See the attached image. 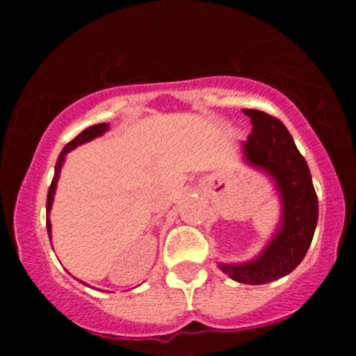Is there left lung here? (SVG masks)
<instances>
[{
    "label": "left lung",
    "mask_w": 356,
    "mask_h": 356,
    "mask_svg": "<svg viewBox=\"0 0 356 356\" xmlns=\"http://www.w3.org/2000/svg\"><path fill=\"white\" fill-rule=\"evenodd\" d=\"M251 134L241 143L243 160L275 184L281 220L264 250L241 264L218 261V268L243 284H267L293 272L307 254L318 220V201L310 168L279 118L260 110H243Z\"/></svg>",
    "instance_id": "8db88e82"
}]
</instances>
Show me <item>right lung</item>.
I'll list each match as a JSON object with an SVG mask.
<instances>
[{"mask_svg":"<svg viewBox=\"0 0 356 356\" xmlns=\"http://www.w3.org/2000/svg\"><path fill=\"white\" fill-rule=\"evenodd\" d=\"M108 129H110V124H96V125H91V127L84 129V131H82L81 134L77 136V138L72 139V141L68 143L65 148L62 149V153H60L58 160H56V165H55V177H53L51 186H49L48 201H46V213H48V217H46V227H48V234H49V236H51V222H49V211H51L53 200H55L56 182H58L60 172H62L63 163H65V156L68 155V153L72 152V149L77 148V146L84 145V143H89V141H92V139H96V138H99V136H103L106 131H108ZM77 281H79V279H77ZM82 284H86V282H82ZM86 286H88V284H86Z\"/></svg>","mask_w":356,"mask_h":356,"instance_id":"obj_1","label":"right lung"}]
</instances>
